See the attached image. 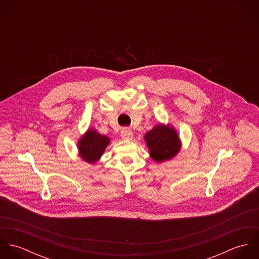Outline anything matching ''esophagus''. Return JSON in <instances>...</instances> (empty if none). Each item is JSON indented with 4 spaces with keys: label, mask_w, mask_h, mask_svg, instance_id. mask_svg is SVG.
<instances>
[{
    "label": "esophagus",
    "mask_w": 259,
    "mask_h": 259,
    "mask_svg": "<svg viewBox=\"0 0 259 259\" xmlns=\"http://www.w3.org/2000/svg\"><path fill=\"white\" fill-rule=\"evenodd\" d=\"M120 137L122 140H131L133 138V133L131 130H122L120 133Z\"/></svg>",
    "instance_id": "1"
}]
</instances>
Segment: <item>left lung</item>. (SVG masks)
Returning <instances> with one entry per match:
<instances>
[{
    "label": "left lung",
    "mask_w": 259,
    "mask_h": 259,
    "mask_svg": "<svg viewBox=\"0 0 259 259\" xmlns=\"http://www.w3.org/2000/svg\"><path fill=\"white\" fill-rule=\"evenodd\" d=\"M144 140L150 157L159 163L176 157L183 145L176 127L169 123H157L145 135Z\"/></svg>",
    "instance_id": "left-lung-1"
}]
</instances>
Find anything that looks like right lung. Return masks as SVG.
<instances>
[{
	"label": "right lung",
	"mask_w": 259,
	"mask_h": 259,
	"mask_svg": "<svg viewBox=\"0 0 259 259\" xmlns=\"http://www.w3.org/2000/svg\"><path fill=\"white\" fill-rule=\"evenodd\" d=\"M110 143L111 140L107 136L101 135L95 128H88L77 140L78 156L82 160L94 164L101 159Z\"/></svg>",
	"instance_id": "obj_1"
}]
</instances>
